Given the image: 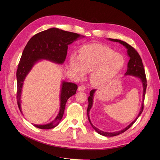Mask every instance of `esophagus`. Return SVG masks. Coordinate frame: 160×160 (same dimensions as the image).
Listing matches in <instances>:
<instances>
[{
  "mask_svg": "<svg viewBox=\"0 0 160 160\" xmlns=\"http://www.w3.org/2000/svg\"><path fill=\"white\" fill-rule=\"evenodd\" d=\"M85 90V87L84 85H80L78 88V91H83Z\"/></svg>",
  "mask_w": 160,
  "mask_h": 160,
  "instance_id": "1",
  "label": "esophagus"
}]
</instances>
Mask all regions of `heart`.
I'll return each mask as SVG.
<instances>
[{
	"mask_svg": "<svg viewBox=\"0 0 160 160\" xmlns=\"http://www.w3.org/2000/svg\"><path fill=\"white\" fill-rule=\"evenodd\" d=\"M124 64L122 55L98 43L83 46L79 57L72 55L69 61L70 69L77 76L82 77L85 72H92L91 81L96 86L108 83L122 69Z\"/></svg>",
	"mask_w": 160,
	"mask_h": 160,
	"instance_id": "heart-1",
	"label": "heart"
}]
</instances>
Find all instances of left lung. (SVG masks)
<instances>
[{
	"label": "left lung",
	"mask_w": 160,
	"mask_h": 160,
	"mask_svg": "<svg viewBox=\"0 0 160 160\" xmlns=\"http://www.w3.org/2000/svg\"><path fill=\"white\" fill-rule=\"evenodd\" d=\"M108 39L113 41V42H119L120 44H122L127 49V53H128V56L129 58V61L128 63V69L127 71L125 73V75H130V76H133L135 77H138L141 81L142 83V87H143V95H142V103L141 108H140V111L136 117L133 122L129 124L127 127H125V128L122 129L120 131H118V132H103L102 130H100L98 128H97L95 127L94 125L92 124L90 117H89V112L90 110L93 106V98H94V94L96 91V89H93L90 91L89 96L88 98V109H87V113H88V117L89 122L91 124V125L94 129V130L97 133H98L99 134L103 135V136L106 137H113V136H116V135H119L121 133H122L125 132V131L128 130L132 125L135 122V121L138 119V118L139 117V115L142 114L143 109V102H144V98H145V95H146V88H147V81H146V74H145V70L143 68V65L142 62V60L140 57L139 55L138 54V52L135 50L134 48H133L132 46L128 44L127 42H125V41H121L119 39H113V38H108Z\"/></svg>",
	"instance_id": "8db88e82"
}]
</instances>
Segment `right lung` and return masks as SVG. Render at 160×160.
Wrapping results in <instances>:
<instances>
[{"mask_svg":"<svg viewBox=\"0 0 160 160\" xmlns=\"http://www.w3.org/2000/svg\"><path fill=\"white\" fill-rule=\"evenodd\" d=\"M84 36L65 31L58 28H51L32 37L23 50L17 71V103L21 113V95L24 81L37 62L47 60L57 64H62L65 61L68 45ZM77 85L73 83L62 81L60 90V109L57 117L51 122L45 125L33 124L35 127L47 129L59 125L63 116L67 100L76 93ZM23 115V114H22Z\"/></svg>","mask_w":160,"mask_h":160,"instance_id":"obj_1","label":"right lung"}]
</instances>
